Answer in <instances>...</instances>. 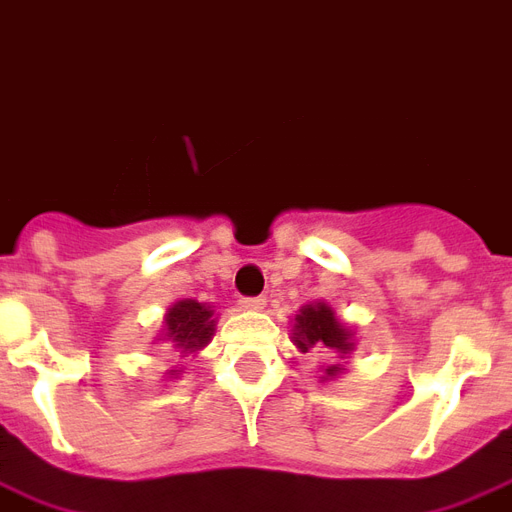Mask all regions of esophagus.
<instances>
[{
	"instance_id": "esophagus-1",
	"label": "esophagus",
	"mask_w": 512,
	"mask_h": 512,
	"mask_svg": "<svg viewBox=\"0 0 512 512\" xmlns=\"http://www.w3.org/2000/svg\"><path fill=\"white\" fill-rule=\"evenodd\" d=\"M238 304L244 306V309H263V306H266V298H263V295H246Z\"/></svg>"
}]
</instances>
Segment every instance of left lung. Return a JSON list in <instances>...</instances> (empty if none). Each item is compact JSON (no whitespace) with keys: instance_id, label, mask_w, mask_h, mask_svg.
Here are the masks:
<instances>
[{"instance_id":"left-lung-1","label":"left lung","mask_w":512,"mask_h":512,"mask_svg":"<svg viewBox=\"0 0 512 512\" xmlns=\"http://www.w3.org/2000/svg\"><path fill=\"white\" fill-rule=\"evenodd\" d=\"M293 339L304 352L309 350V347H314V344L328 347V350L344 352V355L352 350L347 325L339 323V317L333 314L331 306H325V304L306 306V309H301V314L295 317ZM336 372H339V366H328V369H325V374H336Z\"/></svg>"}]
</instances>
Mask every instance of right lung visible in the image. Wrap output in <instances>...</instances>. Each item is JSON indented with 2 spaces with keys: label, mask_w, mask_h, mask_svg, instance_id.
Listing matches in <instances>:
<instances>
[{
  "label": "right lung",
  "mask_w": 512,
  "mask_h": 512,
  "mask_svg": "<svg viewBox=\"0 0 512 512\" xmlns=\"http://www.w3.org/2000/svg\"><path fill=\"white\" fill-rule=\"evenodd\" d=\"M211 314L214 312L206 304H198L192 298L170 306V312L165 314V342L179 352L200 350L214 336Z\"/></svg>",
  "instance_id": "add662e5"
}]
</instances>
